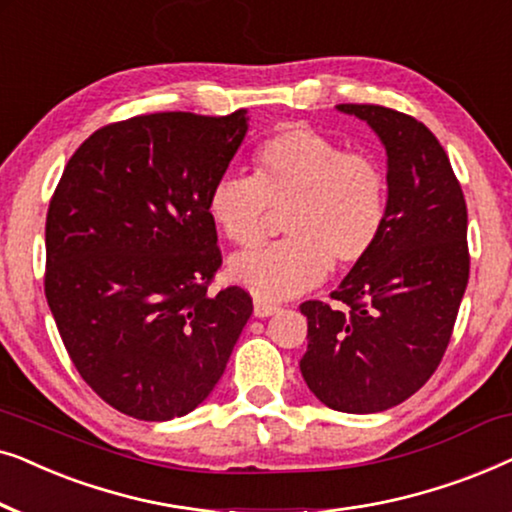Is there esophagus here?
Instances as JSON below:
<instances>
[{
	"label": "esophagus",
	"instance_id": "esophagus-1",
	"mask_svg": "<svg viewBox=\"0 0 512 512\" xmlns=\"http://www.w3.org/2000/svg\"><path fill=\"white\" fill-rule=\"evenodd\" d=\"M275 312H279V305H275V303H268V300H261V298H256L254 300V314L256 317H270V314H275Z\"/></svg>",
	"mask_w": 512,
	"mask_h": 512
}]
</instances>
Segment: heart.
<instances>
[{"label":"heart","mask_w":512,"mask_h":512,"mask_svg":"<svg viewBox=\"0 0 512 512\" xmlns=\"http://www.w3.org/2000/svg\"><path fill=\"white\" fill-rule=\"evenodd\" d=\"M207 209L237 247L265 235L272 212L286 240L235 254L228 272L261 300L298 296L328 270L366 261L389 214V181L368 153H349L321 132L291 125L256 146L251 177L226 174L212 186Z\"/></svg>","instance_id":"obj_1"}]
</instances>
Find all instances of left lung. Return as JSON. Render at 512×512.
<instances>
[{
	"mask_svg": "<svg viewBox=\"0 0 512 512\" xmlns=\"http://www.w3.org/2000/svg\"><path fill=\"white\" fill-rule=\"evenodd\" d=\"M387 149V226L331 293L305 300L307 387L338 412L394 408L422 389L450 345L471 270L468 212L450 158L417 118L380 104H338Z\"/></svg>",
	"mask_w": 512,
	"mask_h": 512,
	"instance_id": "obj_1",
	"label": "left lung"
}]
</instances>
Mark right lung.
<instances>
[{"label":"right lung","instance_id":"right-lung-1","mask_svg":"<svg viewBox=\"0 0 512 512\" xmlns=\"http://www.w3.org/2000/svg\"><path fill=\"white\" fill-rule=\"evenodd\" d=\"M244 135V109L135 116L95 130L55 188L48 307L79 375L123 415L198 408L254 312L240 286L207 293L221 268L207 198Z\"/></svg>","mask_w":512,"mask_h":512}]
</instances>
